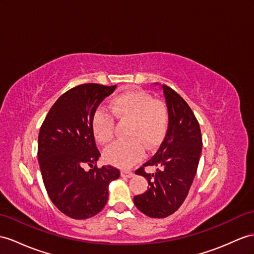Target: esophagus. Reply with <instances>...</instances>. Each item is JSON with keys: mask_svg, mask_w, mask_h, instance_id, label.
Wrapping results in <instances>:
<instances>
[{"mask_svg": "<svg viewBox=\"0 0 254 254\" xmlns=\"http://www.w3.org/2000/svg\"><path fill=\"white\" fill-rule=\"evenodd\" d=\"M133 172H131V171H127V170H123L122 171V176L123 177H125V178H131V177H133Z\"/></svg>", "mask_w": 254, "mask_h": 254, "instance_id": "esophagus-1", "label": "esophagus"}]
</instances>
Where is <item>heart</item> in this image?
Returning <instances> with one entry per match:
<instances>
[{
  "label": "heart",
  "instance_id": "1",
  "mask_svg": "<svg viewBox=\"0 0 254 254\" xmlns=\"http://www.w3.org/2000/svg\"><path fill=\"white\" fill-rule=\"evenodd\" d=\"M111 114L103 109L92 116V130L99 143L108 144L114 138L115 121L130 122L126 141H116L104 151L108 163L121 168H129L148 150L157 147L165 139L170 124L167 104L154 99L143 90H129L115 96L110 101ZM114 116L112 117V115Z\"/></svg>",
  "mask_w": 254,
  "mask_h": 254
}]
</instances>
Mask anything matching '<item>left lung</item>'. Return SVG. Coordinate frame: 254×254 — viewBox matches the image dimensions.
I'll use <instances>...</instances> for the list:
<instances>
[{
	"instance_id": "8db88e82",
	"label": "left lung",
	"mask_w": 254,
	"mask_h": 254,
	"mask_svg": "<svg viewBox=\"0 0 254 254\" xmlns=\"http://www.w3.org/2000/svg\"><path fill=\"white\" fill-rule=\"evenodd\" d=\"M162 89L170 113V124L158 151L135 170L148 182V190L133 197L142 213L150 218H166L180 208L196 175L202 147L199 123L184 99L168 86ZM155 166L147 174L145 166Z\"/></svg>"
}]
</instances>
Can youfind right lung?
<instances>
[{
	"label": "right lung",
	"mask_w": 254,
	"mask_h": 254,
	"mask_svg": "<svg viewBox=\"0 0 254 254\" xmlns=\"http://www.w3.org/2000/svg\"><path fill=\"white\" fill-rule=\"evenodd\" d=\"M114 86L82 84L61 95L43 122L38 144L40 169L49 198L61 212L75 220L96 215L108 201L109 183L120 178L113 166L96 165L92 116ZM88 164L92 169L86 172Z\"/></svg>",
	"instance_id": "right-lung-1"
}]
</instances>
